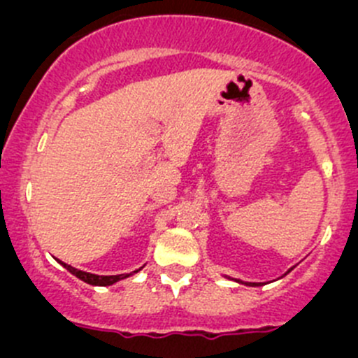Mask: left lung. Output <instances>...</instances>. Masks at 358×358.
<instances>
[{"instance_id": "left-lung-1", "label": "left lung", "mask_w": 358, "mask_h": 358, "mask_svg": "<svg viewBox=\"0 0 358 358\" xmlns=\"http://www.w3.org/2000/svg\"><path fill=\"white\" fill-rule=\"evenodd\" d=\"M296 266V265H294ZM294 266H291L289 270H287L286 273H284V275H287V273L291 272L292 268H294ZM282 275V277H284ZM223 277H227V279H232V280H236V282H239V284H244V286H251V287H258V286H265V282H246V280H241V279H234V277H229V275H223ZM282 277H279V279H282Z\"/></svg>"}]
</instances>
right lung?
Returning <instances> with one entry per match:
<instances>
[{
    "instance_id": "obj_1",
    "label": "right lung",
    "mask_w": 358,
    "mask_h": 358,
    "mask_svg": "<svg viewBox=\"0 0 358 358\" xmlns=\"http://www.w3.org/2000/svg\"><path fill=\"white\" fill-rule=\"evenodd\" d=\"M57 262L60 263V265L64 266V268L67 270V272H71L72 275L78 277V279H81L83 282L90 284V286H112V284L119 282V280L122 279H128V277L135 275L136 272H140V270L143 268V266H140L138 270H135V272L131 273H119V275H96V273H90V272H83V270H78L74 268V266L67 265V263L60 262V259H57Z\"/></svg>"
}]
</instances>
